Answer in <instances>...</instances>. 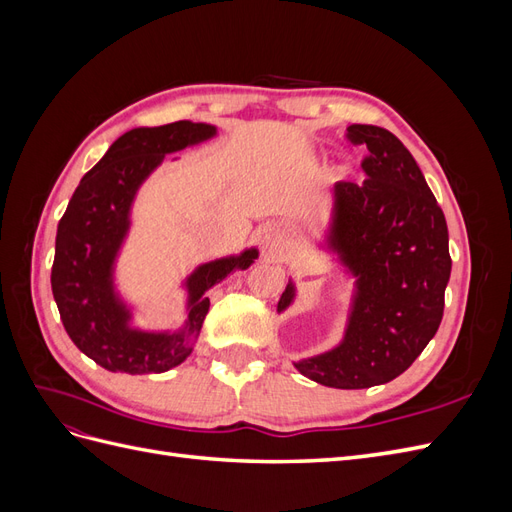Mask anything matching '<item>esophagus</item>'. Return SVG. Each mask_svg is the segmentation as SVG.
<instances>
[{
    "label": "esophagus",
    "instance_id": "1",
    "mask_svg": "<svg viewBox=\"0 0 512 512\" xmlns=\"http://www.w3.org/2000/svg\"><path fill=\"white\" fill-rule=\"evenodd\" d=\"M262 243H265V250L269 254H277V247H280V243H282L280 230H277L275 226H267L265 232H262Z\"/></svg>",
    "mask_w": 512,
    "mask_h": 512
}]
</instances>
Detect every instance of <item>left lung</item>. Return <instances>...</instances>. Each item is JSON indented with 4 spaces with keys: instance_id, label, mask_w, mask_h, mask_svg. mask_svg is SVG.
<instances>
[{
    "instance_id": "1",
    "label": "left lung",
    "mask_w": 512,
    "mask_h": 512,
    "mask_svg": "<svg viewBox=\"0 0 512 512\" xmlns=\"http://www.w3.org/2000/svg\"><path fill=\"white\" fill-rule=\"evenodd\" d=\"M348 141L365 145V181H337L324 247L354 277L342 342L297 361L301 374L331 389H369L395 380L425 350L444 314L451 277L448 228L412 153L395 134L354 123ZM297 290L288 282L277 312Z\"/></svg>"
}]
</instances>
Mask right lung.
Segmentation results:
<instances>
[{
  "mask_svg": "<svg viewBox=\"0 0 512 512\" xmlns=\"http://www.w3.org/2000/svg\"><path fill=\"white\" fill-rule=\"evenodd\" d=\"M218 134L209 123L175 121L134 128L108 147L81 179L57 226L51 288L74 346L108 371L162 374L194 350L209 312L207 290L258 258L256 247L196 267L183 282L188 320L179 331L132 327V309L115 290V262L130 232L136 192L168 153L205 143Z\"/></svg>",
  "mask_w": 512,
  "mask_h": 512,
  "instance_id": "right-lung-1",
  "label": "right lung"
}]
</instances>
